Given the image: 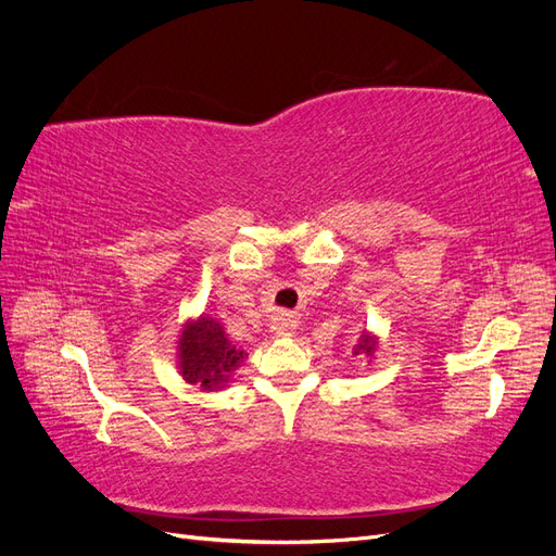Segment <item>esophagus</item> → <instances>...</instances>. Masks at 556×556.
Listing matches in <instances>:
<instances>
[{"label":"esophagus","mask_w":556,"mask_h":556,"mask_svg":"<svg viewBox=\"0 0 556 556\" xmlns=\"http://www.w3.org/2000/svg\"><path fill=\"white\" fill-rule=\"evenodd\" d=\"M268 327H271V331L276 336H288L294 329V319H292L290 313L278 311V313L271 315V323H268Z\"/></svg>","instance_id":"esophagus-1"}]
</instances>
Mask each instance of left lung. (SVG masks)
I'll return each instance as SVG.
<instances>
[{"mask_svg": "<svg viewBox=\"0 0 556 556\" xmlns=\"http://www.w3.org/2000/svg\"><path fill=\"white\" fill-rule=\"evenodd\" d=\"M376 339L368 331H362V336H359V341H357V345L352 348V355H366V357H374V352H376Z\"/></svg>", "mask_w": 556, "mask_h": 556, "instance_id": "left-lung-1", "label": "left lung"}]
</instances>
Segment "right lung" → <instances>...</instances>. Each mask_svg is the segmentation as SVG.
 <instances>
[{
  "mask_svg": "<svg viewBox=\"0 0 556 556\" xmlns=\"http://www.w3.org/2000/svg\"><path fill=\"white\" fill-rule=\"evenodd\" d=\"M245 352L233 345L217 319L201 315L188 323L178 339V368L185 382L215 392L227 387Z\"/></svg>",
  "mask_w": 556,
  "mask_h": 556,
  "instance_id": "add662e5",
  "label": "right lung"
}]
</instances>
